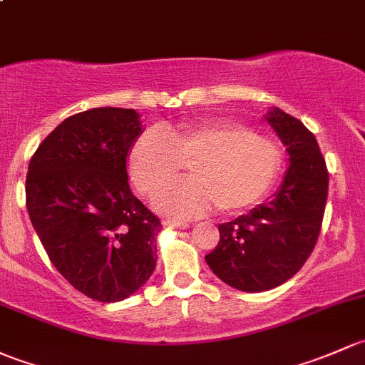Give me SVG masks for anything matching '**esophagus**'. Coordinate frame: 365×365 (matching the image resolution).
<instances>
[{
	"instance_id": "esophagus-1",
	"label": "esophagus",
	"mask_w": 365,
	"mask_h": 365,
	"mask_svg": "<svg viewBox=\"0 0 365 365\" xmlns=\"http://www.w3.org/2000/svg\"><path fill=\"white\" fill-rule=\"evenodd\" d=\"M163 225H170V227L182 228V230H186V228H190V223H187V221H179V220H165Z\"/></svg>"
}]
</instances>
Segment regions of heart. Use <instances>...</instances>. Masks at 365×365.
<instances>
[{"label": "heart", "instance_id": "1", "mask_svg": "<svg viewBox=\"0 0 365 365\" xmlns=\"http://www.w3.org/2000/svg\"><path fill=\"white\" fill-rule=\"evenodd\" d=\"M191 181L167 187L156 209L174 217L251 209L272 190L283 168V149L274 138L230 119L172 128L163 137L145 131L128 153L131 182L142 195L160 193L182 170Z\"/></svg>", "mask_w": 365, "mask_h": 365}]
</instances>
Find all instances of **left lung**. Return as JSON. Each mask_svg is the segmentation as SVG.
<instances>
[{
    "label": "left lung",
    "instance_id": "1",
    "mask_svg": "<svg viewBox=\"0 0 365 365\" xmlns=\"http://www.w3.org/2000/svg\"><path fill=\"white\" fill-rule=\"evenodd\" d=\"M265 121L290 156L283 184L270 202L221 223L220 242L205 257L223 283L242 292L270 290L299 272L320 235L329 193V172L314 135L276 107Z\"/></svg>",
    "mask_w": 365,
    "mask_h": 365
}]
</instances>
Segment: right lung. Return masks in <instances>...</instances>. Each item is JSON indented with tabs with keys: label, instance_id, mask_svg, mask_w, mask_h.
I'll list each match as a JSON object with an SVG mask.
<instances>
[{
	"label": "right lung",
	"instance_id": "obj_1",
	"mask_svg": "<svg viewBox=\"0 0 365 365\" xmlns=\"http://www.w3.org/2000/svg\"><path fill=\"white\" fill-rule=\"evenodd\" d=\"M140 133L133 108H91L54 128L29 161V220L59 274L100 302L133 295L156 267L161 223L128 184Z\"/></svg>",
	"mask_w": 365,
	"mask_h": 365
}]
</instances>
